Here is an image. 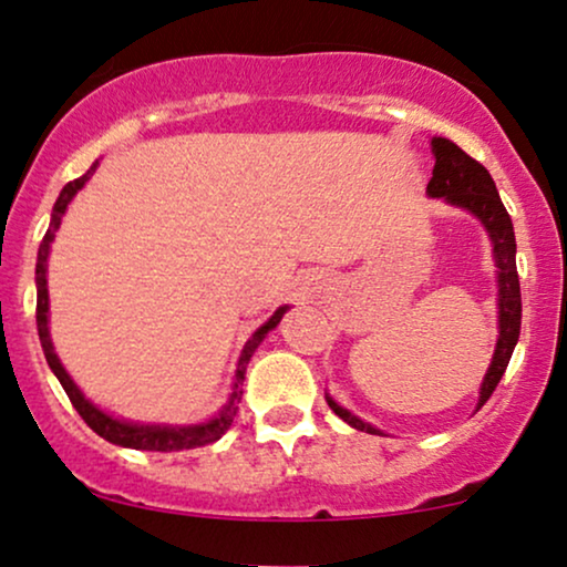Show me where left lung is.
<instances>
[{
  "instance_id": "1",
  "label": "left lung",
  "mask_w": 567,
  "mask_h": 567,
  "mask_svg": "<svg viewBox=\"0 0 567 567\" xmlns=\"http://www.w3.org/2000/svg\"><path fill=\"white\" fill-rule=\"evenodd\" d=\"M432 152L434 169L426 193L432 198H447L450 204L463 206V209L476 214L484 221L486 233H489L494 243V261H497L499 269V340L497 350H494L492 367L486 371L482 384V398H478V408H482L492 398V392L497 390L520 334V282L518 269H515V233L511 214H507L505 204L499 200V193L494 188L492 175L486 172L484 164H478L474 156H468L447 138H434ZM327 403L358 432L379 434V429L363 424L358 415L337 405L332 398H327Z\"/></svg>"
}]
</instances>
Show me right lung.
Returning a JSON list of instances; mask_svg holds the SVG:
<instances>
[{"label":"right lung","mask_w":567,"mask_h":567,"mask_svg":"<svg viewBox=\"0 0 567 567\" xmlns=\"http://www.w3.org/2000/svg\"><path fill=\"white\" fill-rule=\"evenodd\" d=\"M96 169V164L85 172L83 177H78V181L68 183L60 193V198H56L54 204V212H52V221H49V230L44 235V240H41L39 246V261H35V290H39V298H35V324H39V340H41V348H44V355H47V363L49 369L54 371V377L60 379L62 390L68 392L70 403L78 413H81V419L89 424L93 432L99 436H104L106 442L112 444H120V447H133V450H154V453H169V450H190V447H204V444H212L217 442L221 434L227 432V429L233 426V419L235 413H238V403H240V395H243V379H246V363L250 361V355H254V350L259 348V342L264 340V334L269 332V329H275L279 324V319H282V313L288 311V308H277L275 317H271L267 324L261 329H256L254 337L246 342V348H243L240 353V361H238V374H235V392L230 395V403L225 405V411H221L217 419H212L209 424H198V426H183V429H172V426H138V424H125V421H117L112 419V415H106L99 411L96 405H91L89 400L81 395V390L73 384V379L68 377V371L62 369L60 358H56L54 348H52V337H49V290H47V259H49V246H52L54 240V233L60 230V221H62V214L68 209L70 198L75 196L78 190L83 188L85 183H89L91 172Z\"/></svg>","instance_id":"right-lung-1"}]
</instances>
